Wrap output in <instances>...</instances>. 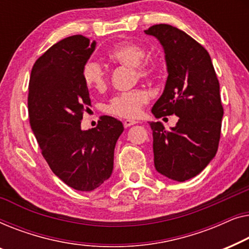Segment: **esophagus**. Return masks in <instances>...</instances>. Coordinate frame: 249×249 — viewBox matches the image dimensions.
I'll use <instances>...</instances> for the list:
<instances>
[{
  "instance_id": "1",
  "label": "esophagus",
  "mask_w": 249,
  "mask_h": 249,
  "mask_svg": "<svg viewBox=\"0 0 249 249\" xmlns=\"http://www.w3.org/2000/svg\"><path fill=\"white\" fill-rule=\"evenodd\" d=\"M138 123V122H135V121H132V120H126V121H124V127H129V126H132V125H134V124H136Z\"/></svg>"
}]
</instances>
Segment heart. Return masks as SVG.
Segmentation results:
<instances>
[{"label": "heart", "mask_w": 249, "mask_h": 249, "mask_svg": "<svg viewBox=\"0 0 249 249\" xmlns=\"http://www.w3.org/2000/svg\"><path fill=\"white\" fill-rule=\"evenodd\" d=\"M145 47L134 41H123L111 48L108 53L114 63L118 65L134 68L139 78L152 79L159 75L160 62L153 58H145ZM108 71L101 63L89 59L82 68V79L87 88L103 91L108 85ZM149 101V93L145 90L136 89L118 93L108 103L106 110L114 116L123 118H135L141 113L142 107Z\"/></svg>", "instance_id": "obj_1"}]
</instances>
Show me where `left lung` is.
<instances>
[{
  "label": "left lung",
  "instance_id": "obj_1",
  "mask_svg": "<svg viewBox=\"0 0 249 249\" xmlns=\"http://www.w3.org/2000/svg\"><path fill=\"white\" fill-rule=\"evenodd\" d=\"M144 33L162 45L168 78L152 107L157 118L176 115L167 131L151 122L155 167L173 180L198 175L218 151L223 107L220 85L208 51L186 33L170 24H155Z\"/></svg>",
  "mask_w": 249,
  "mask_h": 249
}]
</instances>
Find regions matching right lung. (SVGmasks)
Returning <instances> with one entry per match:
<instances>
[{"mask_svg": "<svg viewBox=\"0 0 249 249\" xmlns=\"http://www.w3.org/2000/svg\"><path fill=\"white\" fill-rule=\"evenodd\" d=\"M96 41L75 35L53 45L35 62L28 93L31 129L41 155L59 179L76 191L90 192L110 177L114 150L124 131L121 121L101 116L97 127L82 131L89 91L82 68Z\"/></svg>", "mask_w": 249, "mask_h": 249, "instance_id": "right-lung-1", "label": "right lung"}]
</instances>
